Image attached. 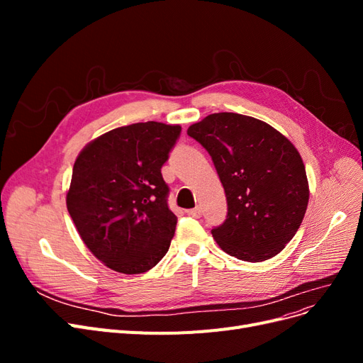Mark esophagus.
<instances>
[{
	"label": "esophagus",
	"instance_id": "obj_1",
	"mask_svg": "<svg viewBox=\"0 0 363 363\" xmlns=\"http://www.w3.org/2000/svg\"><path fill=\"white\" fill-rule=\"evenodd\" d=\"M186 213H188V215H189V216H192V218H200V216H201V211H200L199 207H195V208H189V211L186 212Z\"/></svg>",
	"mask_w": 363,
	"mask_h": 363
}]
</instances>
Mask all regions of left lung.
<instances>
[{"label":"left lung","mask_w":363,"mask_h":363,"mask_svg":"<svg viewBox=\"0 0 363 363\" xmlns=\"http://www.w3.org/2000/svg\"><path fill=\"white\" fill-rule=\"evenodd\" d=\"M188 135L211 155L225 191V221L212 228L218 245L245 262L279 255L309 203L300 152L276 128L239 113L208 115Z\"/></svg>","instance_id":"obj_1"}]
</instances>
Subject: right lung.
<instances>
[{
	"instance_id": "right-lung-1",
	"label": "right lung",
	"mask_w": 363,
	"mask_h": 363,
	"mask_svg": "<svg viewBox=\"0 0 363 363\" xmlns=\"http://www.w3.org/2000/svg\"><path fill=\"white\" fill-rule=\"evenodd\" d=\"M180 125L138 123L107 131L77 157L67 207L86 247L106 267L140 274L167 255L177 225L162 167Z\"/></svg>"
}]
</instances>
